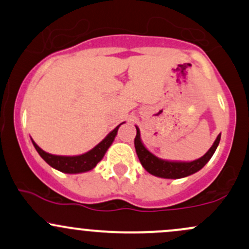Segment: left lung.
I'll return each mask as SVG.
<instances>
[{"instance_id": "1", "label": "left lung", "mask_w": 249, "mask_h": 249, "mask_svg": "<svg viewBox=\"0 0 249 249\" xmlns=\"http://www.w3.org/2000/svg\"><path fill=\"white\" fill-rule=\"evenodd\" d=\"M136 128L137 134L136 138H134V147H136L137 156H138L142 167H144L148 173L153 174V176L167 179L184 178V177L191 176V174L201 170V168L207 164L208 160L212 158L213 153L215 152L216 147H218L219 145L220 137H221V134H219V136L216 137L214 144L212 145V147L207 151V153L205 154V156H202L201 158L196 159V160L190 162L167 161L157 158V157L153 156L150 151L146 150V147L142 145V142L141 141V132H139V128L137 126Z\"/></svg>"}]
</instances>
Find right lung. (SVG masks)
<instances>
[{"mask_svg":"<svg viewBox=\"0 0 249 249\" xmlns=\"http://www.w3.org/2000/svg\"><path fill=\"white\" fill-rule=\"evenodd\" d=\"M122 124H119L115 130L111 131V132L105 137V139H103V141L99 142L96 147H93L92 150L89 151L87 153L82 154V156H75V157L53 156V154L47 153L45 151H43L41 147L37 146V144L34 141H33V144L39 156H41L51 167L56 168V170L61 171V172H64V173L87 172V171L92 170V168L102 160V158L104 157V154L107 151V148L110 147L111 144H112L113 139H115L116 134L118 132V128Z\"/></svg>","mask_w":249,"mask_h":249,"instance_id":"1","label":"right lung"}]
</instances>
